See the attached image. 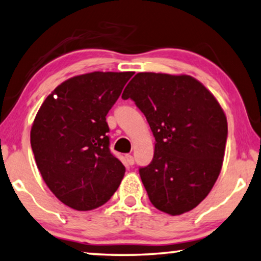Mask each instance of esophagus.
Listing matches in <instances>:
<instances>
[{
	"instance_id": "1",
	"label": "esophagus",
	"mask_w": 261,
	"mask_h": 261,
	"mask_svg": "<svg viewBox=\"0 0 261 261\" xmlns=\"http://www.w3.org/2000/svg\"><path fill=\"white\" fill-rule=\"evenodd\" d=\"M126 161H127V164L128 165H133L134 164V158H133V155H130V154H127L126 156Z\"/></svg>"
}]
</instances>
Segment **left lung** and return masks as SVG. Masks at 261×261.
I'll use <instances>...</instances> for the list:
<instances>
[{
	"label": "left lung",
	"instance_id": "8db88e82",
	"mask_svg": "<svg viewBox=\"0 0 261 261\" xmlns=\"http://www.w3.org/2000/svg\"><path fill=\"white\" fill-rule=\"evenodd\" d=\"M134 101L155 138L154 156L140 176L153 206L169 215L190 212L220 174L227 119L220 103L190 75L138 73L122 99Z\"/></svg>",
	"mask_w": 261,
	"mask_h": 261
}]
</instances>
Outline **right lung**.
Masks as SVG:
<instances>
[{
	"label": "right lung",
	"instance_id": "add662e5",
	"mask_svg": "<svg viewBox=\"0 0 261 261\" xmlns=\"http://www.w3.org/2000/svg\"><path fill=\"white\" fill-rule=\"evenodd\" d=\"M133 71H93L70 77L43 101L30 143L44 182L76 211L102 206L126 172L109 150L106 115Z\"/></svg>",
	"mask_w": 261,
	"mask_h": 261
}]
</instances>
